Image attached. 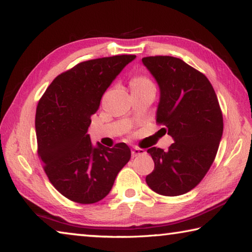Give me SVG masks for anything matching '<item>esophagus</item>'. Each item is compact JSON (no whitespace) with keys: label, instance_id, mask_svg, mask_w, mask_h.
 I'll use <instances>...</instances> for the list:
<instances>
[{"label":"esophagus","instance_id":"1","mask_svg":"<svg viewBox=\"0 0 252 252\" xmlns=\"http://www.w3.org/2000/svg\"><path fill=\"white\" fill-rule=\"evenodd\" d=\"M132 157H138V156H142L146 153V151L143 150V149H140V148H134L133 150H132Z\"/></svg>","mask_w":252,"mask_h":252}]
</instances>
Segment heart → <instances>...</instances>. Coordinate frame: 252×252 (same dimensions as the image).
Returning a JSON list of instances; mask_svg holds the SVG:
<instances>
[{
  "mask_svg": "<svg viewBox=\"0 0 252 252\" xmlns=\"http://www.w3.org/2000/svg\"><path fill=\"white\" fill-rule=\"evenodd\" d=\"M131 93L142 92L146 90H155V84L153 81L144 74L133 75L129 81Z\"/></svg>",
  "mask_w": 252,
  "mask_h": 252,
  "instance_id": "b5f03b06",
  "label": "heart"
}]
</instances>
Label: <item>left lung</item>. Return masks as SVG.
Returning a JSON list of instances; mask_svg holds the SVG:
<instances>
[{"label":"left lung","mask_w":252,"mask_h":252,"mask_svg":"<svg viewBox=\"0 0 252 252\" xmlns=\"http://www.w3.org/2000/svg\"><path fill=\"white\" fill-rule=\"evenodd\" d=\"M160 87L157 123L174 142L168 151L148 149L155 169L146 178L155 192L176 197L197 187L218 152L223 118L210 81L181 59L156 55L142 59Z\"/></svg>","instance_id":"1"}]
</instances>
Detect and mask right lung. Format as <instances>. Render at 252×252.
I'll list each match as a JSON object with an SVG mask.
<instances>
[{
	"label": "right lung",
	"mask_w": 252,
	"mask_h": 252,
	"mask_svg": "<svg viewBox=\"0 0 252 252\" xmlns=\"http://www.w3.org/2000/svg\"><path fill=\"white\" fill-rule=\"evenodd\" d=\"M134 58L123 54L81 62L59 74L39 100L37 156L50 182L71 201H100L130 160L126 143L94 148L87 132L103 93Z\"/></svg>",
	"instance_id": "right-lung-1"
}]
</instances>
